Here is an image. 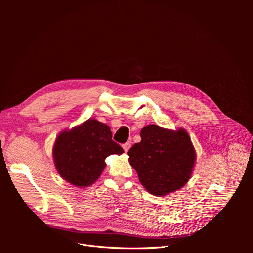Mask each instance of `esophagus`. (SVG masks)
Segmentation results:
<instances>
[{"mask_svg":"<svg viewBox=\"0 0 253 253\" xmlns=\"http://www.w3.org/2000/svg\"><path fill=\"white\" fill-rule=\"evenodd\" d=\"M122 148H124L125 152H127L129 150V148H131V142H126L122 144Z\"/></svg>","mask_w":253,"mask_h":253,"instance_id":"1","label":"esophagus"}]
</instances>
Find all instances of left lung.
Returning <instances> with one entry per match:
<instances>
[{
    "label": "left lung",
    "instance_id": "obj_1",
    "mask_svg": "<svg viewBox=\"0 0 253 253\" xmlns=\"http://www.w3.org/2000/svg\"><path fill=\"white\" fill-rule=\"evenodd\" d=\"M140 136L141 141L127 154L141 185L157 196L185 186L195 163V151L185 129L173 132L150 125L141 129Z\"/></svg>",
    "mask_w": 253,
    "mask_h": 253
}]
</instances>
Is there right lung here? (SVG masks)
<instances>
[{"instance_id": "obj_1", "label": "right lung", "mask_w": 253, "mask_h": 253, "mask_svg": "<svg viewBox=\"0 0 253 253\" xmlns=\"http://www.w3.org/2000/svg\"><path fill=\"white\" fill-rule=\"evenodd\" d=\"M124 152L112 140L108 126L88 119L58 136L53 145V160L62 178L77 187H87L101 175L106 157Z\"/></svg>"}]
</instances>
